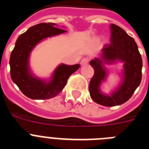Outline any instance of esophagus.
<instances>
[{
    "label": "esophagus",
    "instance_id": "esophagus-1",
    "mask_svg": "<svg viewBox=\"0 0 149 149\" xmlns=\"http://www.w3.org/2000/svg\"><path fill=\"white\" fill-rule=\"evenodd\" d=\"M88 63H89V60H88V59L86 58V57H84V58H83L82 60H81V64L82 65H86V64H88Z\"/></svg>",
    "mask_w": 149,
    "mask_h": 149
}]
</instances>
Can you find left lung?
<instances>
[{
	"label": "left lung",
	"instance_id": "left-lung-1",
	"mask_svg": "<svg viewBox=\"0 0 149 149\" xmlns=\"http://www.w3.org/2000/svg\"><path fill=\"white\" fill-rule=\"evenodd\" d=\"M110 27V43L104 46L100 56L89 62L94 68V75L89 82L91 98L101 105L113 107L131 98L142 80L143 60L136 43L127 33L116 24ZM123 65L122 80L110 94L100 91L101 84L111 77L114 65Z\"/></svg>",
	"mask_w": 149,
	"mask_h": 149
}]
</instances>
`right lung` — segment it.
Returning <instances> with one entry per match:
<instances>
[{
    "mask_svg": "<svg viewBox=\"0 0 149 149\" xmlns=\"http://www.w3.org/2000/svg\"><path fill=\"white\" fill-rule=\"evenodd\" d=\"M65 32V30L55 27L54 23H40L30 27L18 36L10 54V76L22 93L28 98L44 100L55 97L65 87L69 76L81 67L79 64H61L48 83L36 78L29 72V54L34 46L45 38Z\"/></svg>",
    "mask_w": 149,
    "mask_h": 149,
    "instance_id": "add662e5",
    "label": "right lung"
}]
</instances>
